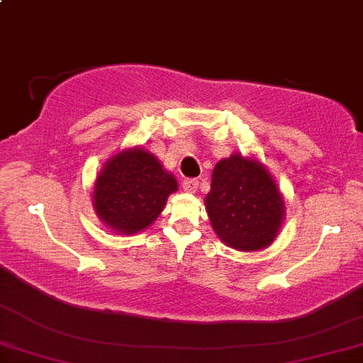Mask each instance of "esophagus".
<instances>
[{
    "mask_svg": "<svg viewBox=\"0 0 363 363\" xmlns=\"http://www.w3.org/2000/svg\"><path fill=\"white\" fill-rule=\"evenodd\" d=\"M196 189H199V182L194 180V178L183 180V190H185V191H189V194H195Z\"/></svg>",
    "mask_w": 363,
    "mask_h": 363,
    "instance_id": "1",
    "label": "esophagus"
}]
</instances>
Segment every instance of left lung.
I'll use <instances>...</instances> for the list:
<instances>
[{
  "mask_svg": "<svg viewBox=\"0 0 363 363\" xmlns=\"http://www.w3.org/2000/svg\"><path fill=\"white\" fill-rule=\"evenodd\" d=\"M205 207L218 239L237 250L267 247L284 218L283 196L269 172L239 153L216 164Z\"/></svg>",
  "mask_w": 363,
  "mask_h": 363,
  "instance_id": "8db88e82",
  "label": "left lung"
}]
</instances>
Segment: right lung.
<instances>
[{
  "mask_svg": "<svg viewBox=\"0 0 363 363\" xmlns=\"http://www.w3.org/2000/svg\"><path fill=\"white\" fill-rule=\"evenodd\" d=\"M178 183L161 161L143 147L119 151L106 161L94 185V208L118 234H138L151 225Z\"/></svg>",
  "mask_w": 363,
  "mask_h": 363,
  "instance_id": "add662e5",
  "label": "right lung"
}]
</instances>
